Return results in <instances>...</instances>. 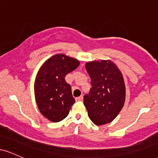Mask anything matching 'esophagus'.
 <instances>
[{"mask_svg": "<svg viewBox=\"0 0 158 158\" xmlns=\"http://www.w3.org/2000/svg\"><path fill=\"white\" fill-rule=\"evenodd\" d=\"M83 99V96H80V97L76 98V100L77 101V102H79V101H82Z\"/></svg>", "mask_w": 158, "mask_h": 158, "instance_id": "34e87169", "label": "esophagus"}]
</instances>
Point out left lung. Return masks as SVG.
I'll return each mask as SVG.
<instances>
[{
    "mask_svg": "<svg viewBox=\"0 0 158 158\" xmlns=\"http://www.w3.org/2000/svg\"><path fill=\"white\" fill-rule=\"evenodd\" d=\"M89 94L84 96V105L89 118L97 126L109 123L117 117L126 100V85L122 72L112 61H88Z\"/></svg>",
    "mask_w": 158,
    "mask_h": 158,
    "instance_id": "obj_1",
    "label": "left lung"
}]
</instances>
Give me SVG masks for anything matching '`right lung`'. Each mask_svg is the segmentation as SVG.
I'll return each instance as SVG.
<instances>
[{
    "mask_svg": "<svg viewBox=\"0 0 158 158\" xmlns=\"http://www.w3.org/2000/svg\"><path fill=\"white\" fill-rule=\"evenodd\" d=\"M79 63L77 59L58 53L44 61L39 68L34 82V93L39 110L48 120L60 122L68 115L75 103L71 87L64 77Z\"/></svg>",
    "mask_w": 158,
    "mask_h": 158,
    "instance_id": "1",
    "label": "right lung"
}]
</instances>
